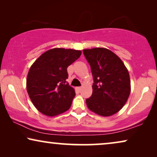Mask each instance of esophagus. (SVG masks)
<instances>
[{
	"mask_svg": "<svg viewBox=\"0 0 157 157\" xmlns=\"http://www.w3.org/2000/svg\"><path fill=\"white\" fill-rule=\"evenodd\" d=\"M76 89L78 90V91H80L81 90V86H78V87H77V88H76Z\"/></svg>",
	"mask_w": 157,
	"mask_h": 157,
	"instance_id": "esophagus-1",
	"label": "esophagus"
}]
</instances>
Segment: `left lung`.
Returning a JSON list of instances; mask_svg holds the SVG:
<instances>
[{
  "mask_svg": "<svg viewBox=\"0 0 157 157\" xmlns=\"http://www.w3.org/2000/svg\"><path fill=\"white\" fill-rule=\"evenodd\" d=\"M83 53L91 66L94 79L93 93L86 99L88 108L103 117L114 114L129 96L128 70L121 60L109 49H85Z\"/></svg>",
  "mask_w": 157,
  "mask_h": 157,
  "instance_id": "left-lung-1",
  "label": "left lung"
}]
</instances>
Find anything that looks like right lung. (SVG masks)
<instances>
[{"instance_id":"obj_1","label":"right lung","mask_w":157,"mask_h":157,"mask_svg":"<svg viewBox=\"0 0 157 157\" xmlns=\"http://www.w3.org/2000/svg\"><path fill=\"white\" fill-rule=\"evenodd\" d=\"M81 54V51L74 49L53 48L31 66L27 76V91L40 112L53 117L69 109L76 93L66 81L67 68Z\"/></svg>"}]
</instances>
